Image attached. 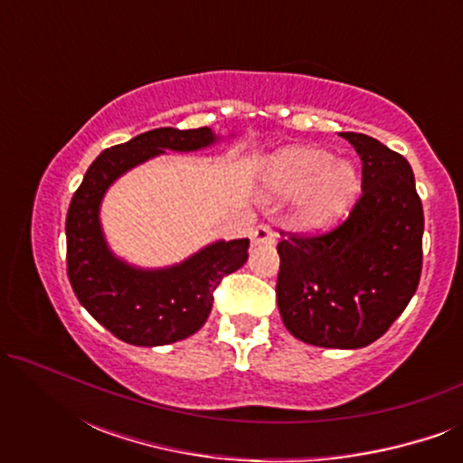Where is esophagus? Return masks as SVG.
<instances>
[{
    "instance_id": "obj_1",
    "label": "esophagus",
    "mask_w": 463,
    "mask_h": 463,
    "mask_svg": "<svg viewBox=\"0 0 463 463\" xmlns=\"http://www.w3.org/2000/svg\"><path fill=\"white\" fill-rule=\"evenodd\" d=\"M252 246H271L276 244L278 240V233L271 230L269 225H257L255 232H252Z\"/></svg>"
}]
</instances>
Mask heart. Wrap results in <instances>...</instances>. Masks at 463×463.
I'll return each mask as SVG.
<instances>
[{"label":"heart","mask_w":463,"mask_h":463,"mask_svg":"<svg viewBox=\"0 0 463 463\" xmlns=\"http://www.w3.org/2000/svg\"><path fill=\"white\" fill-rule=\"evenodd\" d=\"M259 187L268 198H288L290 223L299 232L322 233L337 227L360 192L356 166L312 145H290L265 156Z\"/></svg>","instance_id":"b5f03b06"}]
</instances>
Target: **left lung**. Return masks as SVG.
I'll use <instances>...</instances> for the list:
<instances>
[{
  "label": "left lung",
  "mask_w": 463,
  "mask_h": 463,
  "mask_svg": "<svg viewBox=\"0 0 463 463\" xmlns=\"http://www.w3.org/2000/svg\"><path fill=\"white\" fill-rule=\"evenodd\" d=\"M341 137L363 160V198L337 230L278 244L276 297L293 337L358 350L382 337L415 295L423 208L401 154L360 132Z\"/></svg>",
  "instance_id": "8db88e82"
}]
</instances>
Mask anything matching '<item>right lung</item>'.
<instances>
[{"instance_id":"right-lung-1","label":"right lung","mask_w":463,"mask_h":463,"mask_svg":"<svg viewBox=\"0 0 463 463\" xmlns=\"http://www.w3.org/2000/svg\"><path fill=\"white\" fill-rule=\"evenodd\" d=\"M213 128H156L105 149L90 164L67 213V274L73 293L99 325L130 345L157 347L200 331L221 278L242 268L249 238L214 240L164 268H141L118 257L100 223L105 194L128 170L166 151H200L219 143Z\"/></svg>"}]
</instances>
